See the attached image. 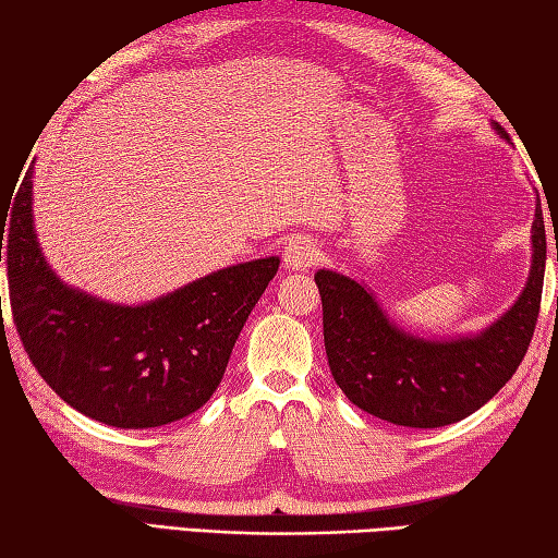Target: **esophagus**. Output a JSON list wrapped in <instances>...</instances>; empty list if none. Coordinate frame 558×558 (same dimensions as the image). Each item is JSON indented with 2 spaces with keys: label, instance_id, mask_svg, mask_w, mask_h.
<instances>
[{
  "label": "esophagus",
  "instance_id": "obj_1",
  "mask_svg": "<svg viewBox=\"0 0 558 558\" xmlns=\"http://www.w3.org/2000/svg\"><path fill=\"white\" fill-rule=\"evenodd\" d=\"M317 256L319 251L313 239H307V235H292V239L286 243L282 260H286V266L292 270H307L310 266H315Z\"/></svg>",
  "mask_w": 558,
  "mask_h": 558
}]
</instances>
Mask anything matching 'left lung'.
Here are the masks:
<instances>
[{
    "label": "left lung",
    "instance_id": "1",
    "mask_svg": "<svg viewBox=\"0 0 558 558\" xmlns=\"http://www.w3.org/2000/svg\"><path fill=\"white\" fill-rule=\"evenodd\" d=\"M532 231V272L522 295L485 332L452 342L405 335L364 286L319 270L315 282L323 298L327 362L347 399L409 428L450 426L493 399L522 364L539 317L546 263L539 204Z\"/></svg>",
    "mask_w": 558,
    "mask_h": 558
}]
</instances>
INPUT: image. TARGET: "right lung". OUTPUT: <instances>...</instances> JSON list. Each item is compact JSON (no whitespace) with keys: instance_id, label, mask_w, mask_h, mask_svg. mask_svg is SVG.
Returning a JSON list of instances; mask_svg holds the SVG:
<instances>
[{"instance_id":"right-lung-1","label":"right lung","mask_w":558,"mask_h":558,"mask_svg":"<svg viewBox=\"0 0 558 558\" xmlns=\"http://www.w3.org/2000/svg\"><path fill=\"white\" fill-rule=\"evenodd\" d=\"M9 211V209H7ZM0 211L9 307L36 372L75 411L116 428H155L211 399L278 258L216 270L137 307L65 288L32 221V169ZM2 302V300H0Z\"/></svg>"}]
</instances>
